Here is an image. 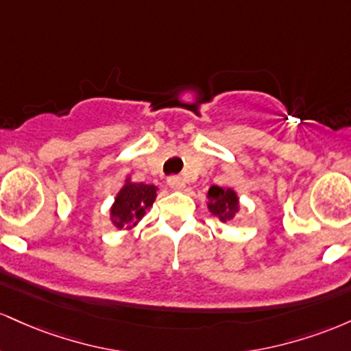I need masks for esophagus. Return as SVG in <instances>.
<instances>
[{
	"mask_svg": "<svg viewBox=\"0 0 351 351\" xmlns=\"http://www.w3.org/2000/svg\"><path fill=\"white\" fill-rule=\"evenodd\" d=\"M167 184H169V186H171L172 189H176V191H180V189L186 187V180H184L182 177H179V176L169 177Z\"/></svg>",
	"mask_w": 351,
	"mask_h": 351,
	"instance_id": "1",
	"label": "esophagus"
}]
</instances>
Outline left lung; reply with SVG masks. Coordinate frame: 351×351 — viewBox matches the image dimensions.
<instances>
[{
    "label": "left lung",
    "mask_w": 351,
    "mask_h": 351,
    "mask_svg": "<svg viewBox=\"0 0 351 351\" xmlns=\"http://www.w3.org/2000/svg\"><path fill=\"white\" fill-rule=\"evenodd\" d=\"M207 199L208 210L222 222L232 220L239 212V197L232 189L212 186L207 192Z\"/></svg>",
    "instance_id": "obj_1"
}]
</instances>
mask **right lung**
I'll use <instances>...</instances> for the list:
<instances>
[{
    "label": "right lung",
    "mask_w": 351,
    "mask_h": 351,
    "mask_svg": "<svg viewBox=\"0 0 351 351\" xmlns=\"http://www.w3.org/2000/svg\"><path fill=\"white\" fill-rule=\"evenodd\" d=\"M157 197V187L144 182H132L125 179V184L117 192L111 207V220L117 228L131 230L144 217L145 210L152 207Z\"/></svg>",
    "instance_id": "obj_1"
}]
</instances>
